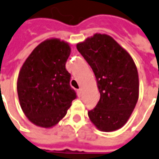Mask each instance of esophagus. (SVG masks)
Listing matches in <instances>:
<instances>
[{
  "label": "esophagus",
  "mask_w": 159,
  "mask_h": 159,
  "mask_svg": "<svg viewBox=\"0 0 159 159\" xmlns=\"http://www.w3.org/2000/svg\"><path fill=\"white\" fill-rule=\"evenodd\" d=\"M77 92H78L79 96H81V93H82V89H81V88H80V89H77Z\"/></svg>",
  "instance_id": "1"
}]
</instances>
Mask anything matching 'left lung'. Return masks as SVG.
Masks as SVG:
<instances>
[{
  "mask_svg": "<svg viewBox=\"0 0 159 159\" xmlns=\"http://www.w3.org/2000/svg\"><path fill=\"white\" fill-rule=\"evenodd\" d=\"M97 80L100 100L88 115L98 129L112 132L126 124L139 94L137 67L128 52L106 34H95L77 44Z\"/></svg>",
  "mask_w": 159,
  "mask_h": 159,
  "instance_id": "obj_1",
  "label": "left lung"
}]
</instances>
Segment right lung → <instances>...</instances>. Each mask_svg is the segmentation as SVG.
<instances>
[{
    "label": "right lung",
    "mask_w": 159,
    "mask_h": 159,
    "mask_svg": "<svg viewBox=\"0 0 159 159\" xmlns=\"http://www.w3.org/2000/svg\"><path fill=\"white\" fill-rule=\"evenodd\" d=\"M70 54L67 43L48 39L34 48L21 67L17 80L19 101L26 116L37 126L56 125L77 97L65 68Z\"/></svg>",
    "instance_id": "add662e5"
}]
</instances>
